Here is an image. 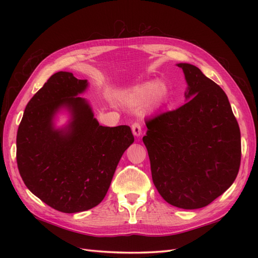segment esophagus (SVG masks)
<instances>
[{"mask_svg": "<svg viewBox=\"0 0 258 258\" xmlns=\"http://www.w3.org/2000/svg\"><path fill=\"white\" fill-rule=\"evenodd\" d=\"M131 129H132V134L135 135V137L139 138L140 136L142 135V129H141V126H140V123H138V122H135L134 124H132Z\"/></svg>", "mask_w": 258, "mask_h": 258, "instance_id": "34e87169", "label": "esophagus"}]
</instances>
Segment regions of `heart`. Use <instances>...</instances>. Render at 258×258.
<instances>
[{
    "mask_svg": "<svg viewBox=\"0 0 258 258\" xmlns=\"http://www.w3.org/2000/svg\"><path fill=\"white\" fill-rule=\"evenodd\" d=\"M169 86L163 81L145 82L118 92V99L124 105L137 107L142 105V113L150 115L157 111L169 97Z\"/></svg>",
    "mask_w": 258,
    "mask_h": 258,
    "instance_id": "1",
    "label": "heart"
}]
</instances>
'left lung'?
Wrapping results in <instances>:
<instances>
[{"mask_svg":"<svg viewBox=\"0 0 258 258\" xmlns=\"http://www.w3.org/2000/svg\"><path fill=\"white\" fill-rule=\"evenodd\" d=\"M183 70L187 102L146 121L143 137L153 182L176 208H204L235 182L241 160V136L225 91L200 70Z\"/></svg>","mask_w":258,"mask_h":258,"instance_id":"left-lung-1","label":"left lung"}]
</instances>
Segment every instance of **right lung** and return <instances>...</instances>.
I'll use <instances>...</instances> for the list:
<instances>
[{"instance_id":"right-lung-1","label":"right lung","mask_w":258,"mask_h":258,"mask_svg":"<svg viewBox=\"0 0 258 258\" xmlns=\"http://www.w3.org/2000/svg\"><path fill=\"white\" fill-rule=\"evenodd\" d=\"M87 80L71 72L50 76L29 101L17 132V165L29 190L63 213L98 206L117 165L135 142L128 126L103 127L80 95ZM61 113L67 122L58 126Z\"/></svg>"}]
</instances>
